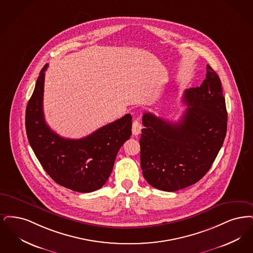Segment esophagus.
I'll use <instances>...</instances> for the list:
<instances>
[{
	"label": "esophagus",
	"mask_w": 253,
	"mask_h": 253,
	"mask_svg": "<svg viewBox=\"0 0 253 253\" xmlns=\"http://www.w3.org/2000/svg\"><path fill=\"white\" fill-rule=\"evenodd\" d=\"M141 129H142V125L139 121V119H136L135 121L133 122L132 125V133L133 135H139L141 133Z\"/></svg>",
	"instance_id": "esophagus-1"
}]
</instances>
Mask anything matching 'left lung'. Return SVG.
<instances>
[{
	"label": "left lung",
	"instance_id": "8db88e82",
	"mask_svg": "<svg viewBox=\"0 0 253 253\" xmlns=\"http://www.w3.org/2000/svg\"><path fill=\"white\" fill-rule=\"evenodd\" d=\"M188 106L177 123L143 115L141 167L145 180L159 190L175 192L206 175L227 133L228 114L220 78L207 65L206 78L184 91Z\"/></svg>",
	"mask_w": 253,
	"mask_h": 253
}]
</instances>
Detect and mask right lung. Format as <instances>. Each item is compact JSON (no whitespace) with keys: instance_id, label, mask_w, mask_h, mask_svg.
Masks as SVG:
<instances>
[{"instance_id":"1","label":"right lung","mask_w":253,"mask_h":253,"mask_svg":"<svg viewBox=\"0 0 253 253\" xmlns=\"http://www.w3.org/2000/svg\"><path fill=\"white\" fill-rule=\"evenodd\" d=\"M47 67L42 69L26 107L28 141L45 172L57 184L79 193L93 192L107 182L119 149L131 136V115L126 114L78 140L60 137L44 120Z\"/></svg>"}]
</instances>
